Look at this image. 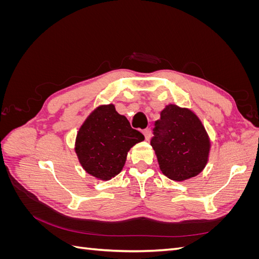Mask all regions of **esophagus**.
Returning a JSON list of instances; mask_svg holds the SVG:
<instances>
[{
	"label": "esophagus",
	"mask_w": 259,
	"mask_h": 259,
	"mask_svg": "<svg viewBox=\"0 0 259 259\" xmlns=\"http://www.w3.org/2000/svg\"><path fill=\"white\" fill-rule=\"evenodd\" d=\"M143 133H144V135H145V137H146V139L147 140H149L151 138V130L150 128H146V130H144L143 131Z\"/></svg>",
	"instance_id": "34e87169"
}]
</instances>
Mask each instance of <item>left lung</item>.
Here are the masks:
<instances>
[{"label": "left lung", "mask_w": 259, "mask_h": 259, "mask_svg": "<svg viewBox=\"0 0 259 259\" xmlns=\"http://www.w3.org/2000/svg\"><path fill=\"white\" fill-rule=\"evenodd\" d=\"M151 146L162 173L175 182H185L205 168L210 139L191 109L169 104L155 122Z\"/></svg>", "instance_id": "8db88e82"}]
</instances>
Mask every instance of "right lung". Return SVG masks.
Instances as JSON below:
<instances>
[{
	"mask_svg": "<svg viewBox=\"0 0 259 259\" xmlns=\"http://www.w3.org/2000/svg\"><path fill=\"white\" fill-rule=\"evenodd\" d=\"M144 139L113 104L100 105L77 131L74 150L86 173L107 182L120 173L131 148Z\"/></svg>",
	"mask_w": 259,
	"mask_h": 259,
	"instance_id": "obj_1",
	"label": "right lung"
}]
</instances>
